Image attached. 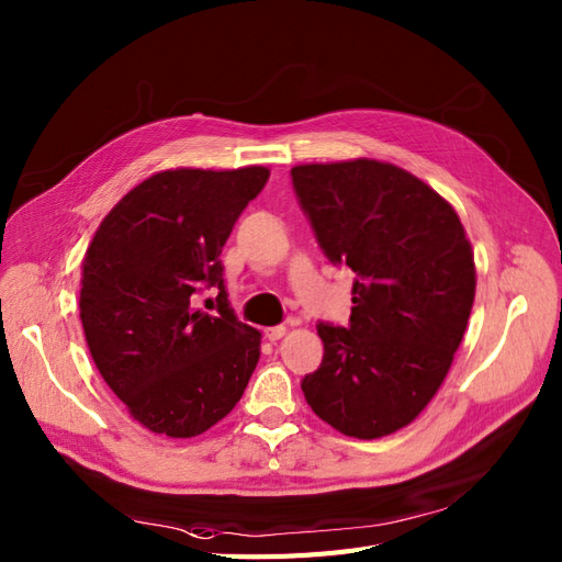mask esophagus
I'll use <instances>...</instances> for the list:
<instances>
[{
	"label": "esophagus",
	"instance_id": "1",
	"mask_svg": "<svg viewBox=\"0 0 562 562\" xmlns=\"http://www.w3.org/2000/svg\"><path fill=\"white\" fill-rule=\"evenodd\" d=\"M286 331H289V327H284V324H278V327H268L266 329V338L268 340H280Z\"/></svg>",
	"mask_w": 562,
	"mask_h": 562
}]
</instances>
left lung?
<instances>
[{
  "instance_id": "1",
  "label": "left lung",
  "mask_w": 562,
  "mask_h": 562,
  "mask_svg": "<svg viewBox=\"0 0 562 562\" xmlns=\"http://www.w3.org/2000/svg\"><path fill=\"white\" fill-rule=\"evenodd\" d=\"M292 182L324 255L357 276L350 327L317 324L324 359L305 402L346 437H387L418 418L460 348L472 243L446 198L392 162H303Z\"/></svg>"
}]
</instances>
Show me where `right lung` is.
Here are the masks:
<instances>
[{
    "mask_svg": "<svg viewBox=\"0 0 562 562\" xmlns=\"http://www.w3.org/2000/svg\"><path fill=\"white\" fill-rule=\"evenodd\" d=\"M270 170L177 168L131 189L90 240L79 315L90 357L133 418L191 439L233 411L257 369L261 331L238 322L222 247ZM221 289L214 316L196 294Z\"/></svg>",
    "mask_w": 562,
    "mask_h": 562,
    "instance_id": "1",
    "label": "right lung"
}]
</instances>
